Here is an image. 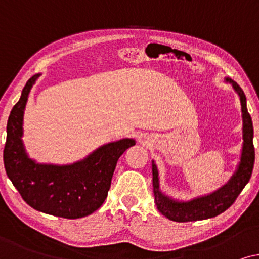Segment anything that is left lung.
Masks as SVG:
<instances>
[{
  "mask_svg": "<svg viewBox=\"0 0 259 259\" xmlns=\"http://www.w3.org/2000/svg\"><path fill=\"white\" fill-rule=\"evenodd\" d=\"M226 82L232 85L234 91L237 92L242 105L243 117V149L240 155V162L238 164L237 170L234 171L232 178L226 185L217 189L215 192L205 196H199L189 201H179L163 194L160 189L158 181V170L156 164L153 161V187L155 204L157 209L165 218L173 222L186 223L204 220L219 215L225 212L231 205L236 201L238 195L243 191L251 174H252L254 163V148H253V125L250 113L246 108V97L244 91L236 81L232 79L225 78Z\"/></svg>",
  "mask_w": 259,
  "mask_h": 259,
  "instance_id": "8db88e82",
  "label": "left lung"
}]
</instances>
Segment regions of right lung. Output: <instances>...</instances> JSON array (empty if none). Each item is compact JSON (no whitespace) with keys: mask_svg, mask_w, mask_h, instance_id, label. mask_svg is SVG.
I'll use <instances>...</instances> for the list:
<instances>
[{"mask_svg":"<svg viewBox=\"0 0 259 259\" xmlns=\"http://www.w3.org/2000/svg\"><path fill=\"white\" fill-rule=\"evenodd\" d=\"M39 77L37 73L28 79L10 111L3 150L7 175L22 199L36 211L67 219L82 218L105 201L117 161L136 142L123 139L104 144L72 164L36 163L27 155L21 137L23 112L30 89Z\"/></svg>","mask_w":259,"mask_h":259,"instance_id":"obj_1","label":"right lung"}]
</instances>
